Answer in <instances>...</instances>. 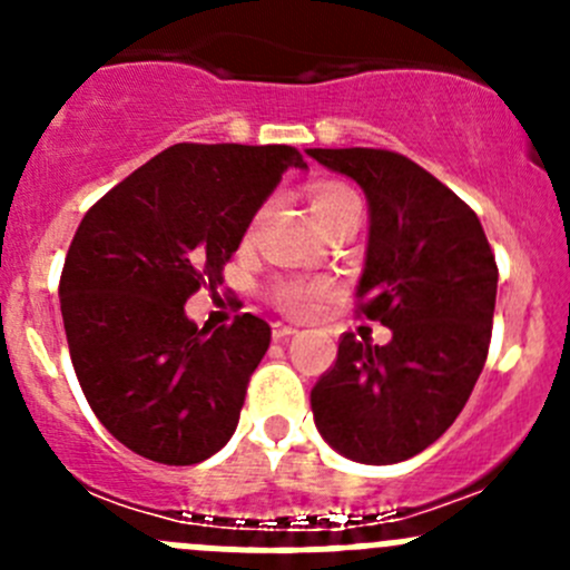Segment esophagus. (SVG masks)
Masks as SVG:
<instances>
[{
  "instance_id": "obj_1",
  "label": "esophagus",
  "mask_w": 570,
  "mask_h": 570,
  "mask_svg": "<svg viewBox=\"0 0 570 570\" xmlns=\"http://www.w3.org/2000/svg\"><path fill=\"white\" fill-rule=\"evenodd\" d=\"M297 327L289 325V322H273V338L275 342H284V338L295 336Z\"/></svg>"
}]
</instances>
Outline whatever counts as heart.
I'll use <instances>...</instances> for the list:
<instances>
[{
    "instance_id": "obj_1",
    "label": "heart",
    "mask_w": 570,
    "mask_h": 570,
    "mask_svg": "<svg viewBox=\"0 0 570 570\" xmlns=\"http://www.w3.org/2000/svg\"><path fill=\"white\" fill-rule=\"evenodd\" d=\"M312 209L320 223H327L331 217L342 215V212L361 209V200L358 195H355L350 187H344V184L322 181L312 193ZM325 292H327L325 281L295 278L278 286V303L292 314H308L314 306H317V301L325 295Z\"/></svg>"
}]
</instances>
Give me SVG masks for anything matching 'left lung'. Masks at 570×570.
Here are the masks:
<instances>
[{"mask_svg": "<svg viewBox=\"0 0 570 570\" xmlns=\"http://www.w3.org/2000/svg\"><path fill=\"white\" fill-rule=\"evenodd\" d=\"M366 195L364 273L355 295L389 344L344 336L312 389L320 435L355 463L428 450L463 411L488 358L497 258L474 212L407 157L381 148H306Z\"/></svg>", "mask_w": 570, "mask_h": 570, "instance_id": "1", "label": "left lung"}]
</instances>
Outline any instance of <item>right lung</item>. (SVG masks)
<instances>
[{"label": "right lung", "mask_w": 570, "mask_h": 570, "mask_svg": "<svg viewBox=\"0 0 570 570\" xmlns=\"http://www.w3.org/2000/svg\"><path fill=\"white\" fill-rule=\"evenodd\" d=\"M289 146L178 142L126 176L79 223L60 278L71 364L109 433L148 461L193 465L228 444L269 325L198 327L184 303L220 284Z\"/></svg>", "instance_id": "1"}]
</instances>
